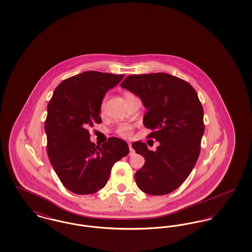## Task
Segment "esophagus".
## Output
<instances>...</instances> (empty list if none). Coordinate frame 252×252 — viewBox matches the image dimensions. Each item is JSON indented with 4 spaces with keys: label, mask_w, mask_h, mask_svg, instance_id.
Listing matches in <instances>:
<instances>
[{
    "label": "esophagus",
    "mask_w": 252,
    "mask_h": 252,
    "mask_svg": "<svg viewBox=\"0 0 252 252\" xmlns=\"http://www.w3.org/2000/svg\"><path fill=\"white\" fill-rule=\"evenodd\" d=\"M128 147H129V150H130V155L134 154V150H133V148H132L131 144H128Z\"/></svg>",
    "instance_id": "34e87169"
}]
</instances>
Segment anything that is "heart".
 Masks as SVG:
<instances>
[{
    "mask_svg": "<svg viewBox=\"0 0 252 252\" xmlns=\"http://www.w3.org/2000/svg\"><path fill=\"white\" fill-rule=\"evenodd\" d=\"M132 94H126V97H128V96H131ZM104 107H105V100L102 102V104H101V110L103 111L104 110ZM132 128L130 126H128V125H122L120 126L119 127H118V129H117V133L121 135L122 137H128L130 134H131Z\"/></svg>",
    "mask_w": 252,
    "mask_h": 252,
    "instance_id": "1",
    "label": "heart"
}]
</instances>
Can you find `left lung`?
<instances>
[{
    "mask_svg": "<svg viewBox=\"0 0 252 252\" xmlns=\"http://www.w3.org/2000/svg\"><path fill=\"white\" fill-rule=\"evenodd\" d=\"M122 88L140 97L147 112L144 125L148 138L159 143L150 151L143 142L132 144L144 157V166L135 173L138 187L148 194L175 191L188 178L200 153L205 126L203 108L188 82L165 72L133 74Z\"/></svg>",
    "mask_w": 252,
    "mask_h": 252,
    "instance_id": "8db88e82",
    "label": "left lung"
}]
</instances>
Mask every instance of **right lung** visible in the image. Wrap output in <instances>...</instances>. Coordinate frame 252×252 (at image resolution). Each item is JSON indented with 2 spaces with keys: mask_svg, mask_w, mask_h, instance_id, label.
I'll return each mask as SVG.
<instances>
[{
  "mask_svg": "<svg viewBox=\"0 0 252 252\" xmlns=\"http://www.w3.org/2000/svg\"><path fill=\"white\" fill-rule=\"evenodd\" d=\"M125 74L88 71L63 80L47 108L44 128L49 159L62 184L77 194H91L105 187L111 168L129 153L116 137L96 146L89 128L101 124V104Z\"/></svg>",
  "mask_w": 252,
  "mask_h": 252,
  "instance_id": "1",
  "label": "right lung"
}]
</instances>
